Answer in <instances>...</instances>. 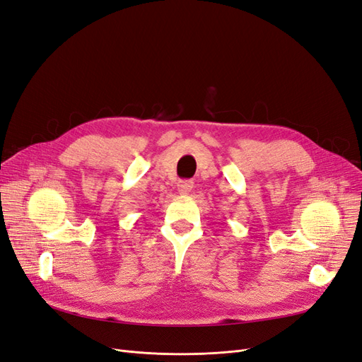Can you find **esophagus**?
Here are the masks:
<instances>
[{
    "mask_svg": "<svg viewBox=\"0 0 362 362\" xmlns=\"http://www.w3.org/2000/svg\"><path fill=\"white\" fill-rule=\"evenodd\" d=\"M177 189H178L180 194H187V193H190V192H192V189H193V181H190V180L178 181V184H177Z\"/></svg>",
    "mask_w": 362,
    "mask_h": 362,
    "instance_id": "34e87169",
    "label": "esophagus"
}]
</instances>
